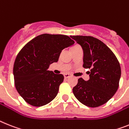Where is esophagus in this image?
I'll return each instance as SVG.
<instances>
[{
  "instance_id": "34e87169",
  "label": "esophagus",
  "mask_w": 129,
  "mask_h": 129,
  "mask_svg": "<svg viewBox=\"0 0 129 129\" xmlns=\"http://www.w3.org/2000/svg\"><path fill=\"white\" fill-rule=\"evenodd\" d=\"M63 76H64V77L66 78V79H68V78L70 77V76H71V75H70V74H68V73H66V74L63 75Z\"/></svg>"
}]
</instances>
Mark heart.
<instances>
[{"label": "heart", "instance_id": "heart-1", "mask_svg": "<svg viewBox=\"0 0 129 129\" xmlns=\"http://www.w3.org/2000/svg\"><path fill=\"white\" fill-rule=\"evenodd\" d=\"M79 46V45H74V46H72V47H75V46Z\"/></svg>", "mask_w": 129, "mask_h": 129}]
</instances>
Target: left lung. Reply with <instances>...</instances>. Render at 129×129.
<instances>
[{"label": "left lung", "instance_id": "left-lung-1", "mask_svg": "<svg viewBox=\"0 0 129 129\" xmlns=\"http://www.w3.org/2000/svg\"><path fill=\"white\" fill-rule=\"evenodd\" d=\"M83 50V68L90 79H78L73 88L75 98L83 104L96 108L112 98L119 87L121 67L116 56L101 41L90 36H70Z\"/></svg>", "mask_w": 129, "mask_h": 129}]
</instances>
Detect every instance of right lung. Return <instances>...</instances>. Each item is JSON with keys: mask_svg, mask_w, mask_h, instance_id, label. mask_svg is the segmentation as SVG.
<instances>
[{"mask_svg": "<svg viewBox=\"0 0 129 129\" xmlns=\"http://www.w3.org/2000/svg\"><path fill=\"white\" fill-rule=\"evenodd\" d=\"M74 43L67 35L42 34L20 50L13 73L16 90L27 103L40 107L54 99L64 77L48 69L58 61L62 50Z\"/></svg>", "mask_w": 129, "mask_h": 129, "instance_id": "add662e5", "label": "right lung"}]
</instances>
